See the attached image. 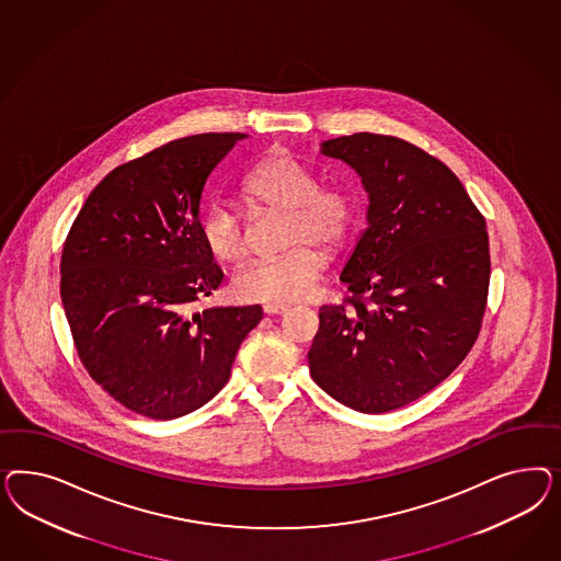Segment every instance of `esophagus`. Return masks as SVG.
Returning a JSON list of instances; mask_svg holds the SVG:
<instances>
[{"mask_svg":"<svg viewBox=\"0 0 561 561\" xmlns=\"http://www.w3.org/2000/svg\"><path fill=\"white\" fill-rule=\"evenodd\" d=\"M289 306L286 305H265L263 306V312L265 314H284L288 312Z\"/></svg>","mask_w":561,"mask_h":561,"instance_id":"esophagus-1","label":"esophagus"}]
</instances>
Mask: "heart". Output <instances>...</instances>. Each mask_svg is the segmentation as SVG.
<instances>
[{
    "mask_svg": "<svg viewBox=\"0 0 561 561\" xmlns=\"http://www.w3.org/2000/svg\"><path fill=\"white\" fill-rule=\"evenodd\" d=\"M247 204L288 214L284 247L288 253L256 261L237 273L232 289L238 300L261 305H291L308 298L323 277L327 251H337L350 238L357 218L356 195L341 185H321L319 174L288 153L259 162L242 181ZM199 232L205 249L220 263L247 256L249 238L237 209L211 205Z\"/></svg>",
    "mask_w": 561,
    "mask_h": 561,
    "instance_id": "1",
    "label": "heart"
}]
</instances>
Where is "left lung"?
I'll return each mask as SVG.
<instances>
[{
	"label": "left lung",
	"mask_w": 561,
	"mask_h": 561,
	"mask_svg": "<svg viewBox=\"0 0 561 561\" xmlns=\"http://www.w3.org/2000/svg\"><path fill=\"white\" fill-rule=\"evenodd\" d=\"M368 193V228L340 279L352 291L319 310L312 380L362 413L403 408L471 352L488 302L485 220L457 174L405 139L354 134L321 144Z\"/></svg>",
	"instance_id": "left-lung-1"
}]
</instances>
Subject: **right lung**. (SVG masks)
Segmentation results:
<instances>
[{"label": "right lung", "instance_id": "right-lung-1", "mask_svg": "<svg viewBox=\"0 0 561 561\" xmlns=\"http://www.w3.org/2000/svg\"><path fill=\"white\" fill-rule=\"evenodd\" d=\"M244 134L174 139L111 170L61 255V302L88 374L152 420L202 408L228 382L263 308L191 305L221 284L199 232L209 174Z\"/></svg>", "mask_w": 561, "mask_h": 561}]
</instances>
